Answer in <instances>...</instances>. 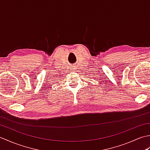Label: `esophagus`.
<instances>
[{
    "instance_id": "34e87169",
    "label": "esophagus",
    "mask_w": 150,
    "mask_h": 150,
    "mask_svg": "<svg viewBox=\"0 0 150 150\" xmlns=\"http://www.w3.org/2000/svg\"><path fill=\"white\" fill-rule=\"evenodd\" d=\"M76 66H77L76 65H73L72 66V68L71 69V71H76V69H77V68H76L77 67H76Z\"/></svg>"
}]
</instances>
